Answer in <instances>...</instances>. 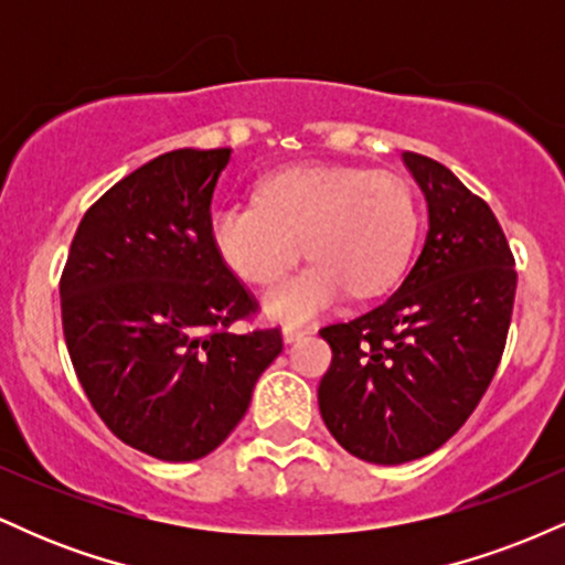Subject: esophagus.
I'll use <instances>...</instances> for the list:
<instances>
[{
    "mask_svg": "<svg viewBox=\"0 0 565 565\" xmlns=\"http://www.w3.org/2000/svg\"><path fill=\"white\" fill-rule=\"evenodd\" d=\"M308 332H310L308 327H295V323H287V327H284V340L297 342V340H300V337H305Z\"/></svg>",
    "mask_w": 565,
    "mask_h": 565,
    "instance_id": "34e87169",
    "label": "esophagus"
}]
</instances>
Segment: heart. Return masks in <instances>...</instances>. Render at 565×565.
<instances>
[{
  "instance_id": "1",
  "label": "heart",
  "mask_w": 565,
  "mask_h": 565,
  "mask_svg": "<svg viewBox=\"0 0 565 565\" xmlns=\"http://www.w3.org/2000/svg\"><path fill=\"white\" fill-rule=\"evenodd\" d=\"M257 204L212 212L217 255L244 281L268 287L300 263L313 265L265 297L276 319L302 321L350 289L374 297L401 276L417 238V206L393 174L350 167H291L257 183Z\"/></svg>"
}]
</instances>
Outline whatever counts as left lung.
<instances>
[{
    "label": "left lung",
    "instance_id": "left-lung-1",
    "mask_svg": "<svg viewBox=\"0 0 565 565\" xmlns=\"http://www.w3.org/2000/svg\"><path fill=\"white\" fill-rule=\"evenodd\" d=\"M430 228L387 300L321 337L332 364L319 408L342 449L374 465L425 457L459 430L502 359L515 302V257L481 196L438 161L406 151Z\"/></svg>",
    "mask_w": 565,
    "mask_h": 565
}]
</instances>
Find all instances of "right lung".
I'll return each mask as SVG.
<instances>
[{
    "instance_id": "1",
    "label": "right lung",
    "mask_w": 565,
    "mask_h": 565,
    "mask_svg": "<svg viewBox=\"0 0 565 565\" xmlns=\"http://www.w3.org/2000/svg\"><path fill=\"white\" fill-rule=\"evenodd\" d=\"M231 148H180L127 174L84 212L61 276L71 364L97 417L164 462L215 451L281 353V329L231 332L252 291L210 236Z\"/></svg>"
}]
</instances>
